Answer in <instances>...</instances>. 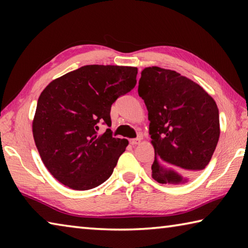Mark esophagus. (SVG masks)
<instances>
[{"instance_id":"esophagus-1","label":"esophagus","mask_w":248,"mask_h":248,"mask_svg":"<svg viewBox=\"0 0 248 248\" xmlns=\"http://www.w3.org/2000/svg\"><path fill=\"white\" fill-rule=\"evenodd\" d=\"M141 140H142V138H141V137H139V138H136V139H131V140H130V144H132V145H137V144H139V143H140Z\"/></svg>"}]
</instances>
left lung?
<instances>
[{
    "instance_id": "8db88e82",
    "label": "left lung",
    "mask_w": 248,
    "mask_h": 248,
    "mask_svg": "<svg viewBox=\"0 0 248 248\" xmlns=\"http://www.w3.org/2000/svg\"><path fill=\"white\" fill-rule=\"evenodd\" d=\"M138 93L149 112L153 179L189 182L209 164L219 141L216 102L194 81L158 66L142 71Z\"/></svg>"
}]
</instances>
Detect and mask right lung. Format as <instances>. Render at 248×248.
I'll list each match as a JSON object with an SVG mask.
<instances>
[{
    "mask_svg": "<svg viewBox=\"0 0 248 248\" xmlns=\"http://www.w3.org/2000/svg\"><path fill=\"white\" fill-rule=\"evenodd\" d=\"M138 69L84 65L54 79L43 91L32 121L33 140L54 178L74 190H89L110 177L127 139L100 133L111 125L117 98L137 84Z\"/></svg>",
    "mask_w": 248,
    "mask_h": 248,
    "instance_id": "1",
    "label": "right lung"
}]
</instances>
